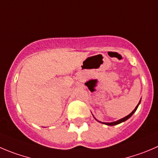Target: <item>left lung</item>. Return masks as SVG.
Instances as JSON below:
<instances>
[{
  "mask_svg": "<svg viewBox=\"0 0 158 158\" xmlns=\"http://www.w3.org/2000/svg\"><path fill=\"white\" fill-rule=\"evenodd\" d=\"M139 103H140V101H139V104H138L137 106H136V108H135V109H134V110H133V112H132L130 114V115H127V116L124 117V118H121V119L118 120V121H116V122H113V123H104V124H106V125H108V126H115V125H117V124H119V123H123V122L126 121V120H127V119H128L129 118H130V117H131L132 115H133V114L135 112H136V109H137V108H138V106H139ZM100 123H101V122H100Z\"/></svg>",
  "mask_w": 158,
  "mask_h": 158,
  "instance_id": "8db88e82",
  "label": "left lung"
}]
</instances>
